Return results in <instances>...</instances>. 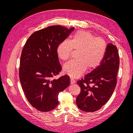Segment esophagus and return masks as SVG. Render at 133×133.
I'll list each match as a JSON object with an SVG mask.
<instances>
[{
    "label": "esophagus",
    "instance_id": "34e87169",
    "mask_svg": "<svg viewBox=\"0 0 133 133\" xmlns=\"http://www.w3.org/2000/svg\"><path fill=\"white\" fill-rule=\"evenodd\" d=\"M75 80H74L73 79H72V78H70V84H75Z\"/></svg>",
    "mask_w": 133,
    "mask_h": 133
}]
</instances>
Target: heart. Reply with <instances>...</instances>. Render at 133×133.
<instances>
[{"instance_id": "b5f03b06", "label": "heart", "mask_w": 133, "mask_h": 133, "mask_svg": "<svg viewBox=\"0 0 133 133\" xmlns=\"http://www.w3.org/2000/svg\"><path fill=\"white\" fill-rule=\"evenodd\" d=\"M73 49L78 51L76 60H71L63 66L64 73L77 78L85 71L97 67L104 59L107 44L104 39L96 38L89 31H78L70 41H64L57 48L60 59L67 60L70 58Z\"/></svg>"}]
</instances>
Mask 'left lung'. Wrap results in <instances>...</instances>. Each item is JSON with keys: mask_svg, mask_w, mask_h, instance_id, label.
I'll return each instance as SVG.
<instances>
[{"mask_svg": "<svg viewBox=\"0 0 133 133\" xmlns=\"http://www.w3.org/2000/svg\"><path fill=\"white\" fill-rule=\"evenodd\" d=\"M119 56L115 45L109 43L102 62L90 73L77 82L81 91L76 103L81 110L94 112L109 100L116 85Z\"/></svg>", "mask_w": 133, "mask_h": 133, "instance_id": "left-lung-1", "label": "left lung"}]
</instances>
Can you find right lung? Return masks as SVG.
I'll use <instances>...</instances> for the list:
<instances>
[{
	"mask_svg": "<svg viewBox=\"0 0 133 133\" xmlns=\"http://www.w3.org/2000/svg\"><path fill=\"white\" fill-rule=\"evenodd\" d=\"M74 28L52 25L34 32L22 51L19 75L23 90L31 105L41 111L54 109L59 104L58 95L69 85L65 75L51 78L62 70L57 48Z\"/></svg>",
	"mask_w": 133,
	"mask_h": 133,
	"instance_id": "1",
	"label": "right lung"
}]
</instances>
